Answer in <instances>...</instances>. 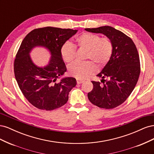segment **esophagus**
Masks as SVG:
<instances>
[{
  "label": "esophagus",
  "mask_w": 154,
  "mask_h": 154,
  "mask_svg": "<svg viewBox=\"0 0 154 154\" xmlns=\"http://www.w3.org/2000/svg\"><path fill=\"white\" fill-rule=\"evenodd\" d=\"M76 81H77V83H78V84H81V83H82L83 82V80H78V79H77Z\"/></svg>",
  "instance_id": "obj_1"
}]
</instances>
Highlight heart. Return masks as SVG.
Instances as JSON below:
<instances>
[{
    "instance_id": "heart-1",
    "label": "heart",
    "mask_w": 154,
    "mask_h": 154,
    "mask_svg": "<svg viewBox=\"0 0 154 154\" xmlns=\"http://www.w3.org/2000/svg\"><path fill=\"white\" fill-rule=\"evenodd\" d=\"M76 46L85 49L87 52L85 59L89 60L97 66L102 67L109 61L113 52V44L109 38H101L98 35L84 32L75 40ZM65 62H72L76 56L74 45L70 42L65 43L60 50ZM70 75L78 78L85 79L95 71V66L90 61L75 62L69 66Z\"/></svg>"
}]
</instances>
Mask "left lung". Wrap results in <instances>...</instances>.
Wrapping results in <instances>:
<instances>
[{"instance_id":"1","label":"left lung","mask_w":154,"mask_h":154,"mask_svg":"<svg viewBox=\"0 0 154 154\" xmlns=\"http://www.w3.org/2000/svg\"><path fill=\"white\" fill-rule=\"evenodd\" d=\"M85 30L103 34L112 42L111 58L97 75L102 78L103 85L92 81L93 88L87 96L92 104L100 108L114 109L128 98L136 85L140 74L137 49L130 37L112 27L101 26Z\"/></svg>"}]
</instances>
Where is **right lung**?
<instances>
[{"label":"right lung","mask_w":154,"mask_h":154,"mask_svg":"<svg viewBox=\"0 0 154 154\" xmlns=\"http://www.w3.org/2000/svg\"><path fill=\"white\" fill-rule=\"evenodd\" d=\"M78 30L45 27L35 29L22 42L14 62V72L22 94L30 103L41 110H52L66 104L69 92L76 85L72 77H62L67 68L60 53L63 45ZM36 47L50 53L48 65L38 67L30 57ZM57 79H60L58 82Z\"/></svg>","instance_id":"obj_1"}]
</instances>
